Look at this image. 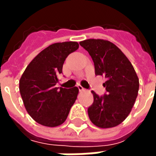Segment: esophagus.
<instances>
[{"instance_id":"1","label":"esophagus","mask_w":156,"mask_h":156,"mask_svg":"<svg viewBox=\"0 0 156 156\" xmlns=\"http://www.w3.org/2000/svg\"><path fill=\"white\" fill-rule=\"evenodd\" d=\"M78 90H79V91H81V92L85 91V89H84V88H83V87H82L81 85H78Z\"/></svg>"}]
</instances>
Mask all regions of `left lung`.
Segmentation results:
<instances>
[{
  "instance_id": "left-lung-1",
  "label": "left lung",
  "mask_w": 156,
  "mask_h": 156,
  "mask_svg": "<svg viewBox=\"0 0 156 156\" xmlns=\"http://www.w3.org/2000/svg\"><path fill=\"white\" fill-rule=\"evenodd\" d=\"M88 51L94 63L95 74L106 78L107 94L99 97L94 92V104L88 108L93 124L102 129L120 124L134 105L140 87L133 65L119 48L104 39H87L79 42Z\"/></svg>"
}]
</instances>
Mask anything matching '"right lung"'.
<instances>
[{
  "label": "right lung",
  "mask_w": 156,
  "mask_h": 156,
  "mask_svg": "<svg viewBox=\"0 0 156 156\" xmlns=\"http://www.w3.org/2000/svg\"><path fill=\"white\" fill-rule=\"evenodd\" d=\"M78 47L77 41L48 46L32 59L20 78L19 89L26 109L41 125L57 127L63 124L77 99V87L67 89L56 84L65 59Z\"/></svg>",
  "instance_id": "1"
}]
</instances>
